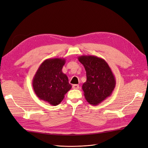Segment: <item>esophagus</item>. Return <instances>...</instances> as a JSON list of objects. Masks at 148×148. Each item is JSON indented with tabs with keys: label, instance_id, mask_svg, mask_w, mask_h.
Wrapping results in <instances>:
<instances>
[{
	"label": "esophagus",
	"instance_id": "34e87169",
	"mask_svg": "<svg viewBox=\"0 0 148 148\" xmlns=\"http://www.w3.org/2000/svg\"><path fill=\"white\" fill-rule=\"evenodd\" d=\"M72 88H73V89H78L79 88V85H78V84H73V85L72 86Z\"/></svg>",
	"mask_w": 148,
	"mask_h": 148
}]
</instances>
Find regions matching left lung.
I'll return each instance as SVG.
<instances>
[{
	"label": "left lung",
	"mask_w": 148,
	"mask_h": 148,
	"mask_svg": "<svg viewBox=\"0 0 148 148\" xmlns=\"http://www.w3.org/2000/svg\"><path fill=\"white\" fill-rule=\"evenodd\" d=\"M78 59L86 72L87 79L82 86L84 97L90 105H99L114 90V76L103 59L89 55L81 56Z\"/></svg>",
	"instance_id": "left-lung-1"
}]
</instances>
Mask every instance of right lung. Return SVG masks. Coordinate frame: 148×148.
Listing matches in <instances>:
<instances>
[{
    "instance_id": "right-lung-1",
    "label": "right lung",
    "mask_w": 148,
    "mask_h": 148,
    "mask_svg": "<svg viewBox=\"0 0 148 148\" xmlns=\"http://www.w3.org/2000/svg\"><path fill=\"white\" fill-rule=\"evenodd\" d=\"M64 58H53L44 60L40 65L32 80L35 94L50 105H59L65 94L72 88L67 76L62 72Z\"/></svg>"
}]
</instances>
